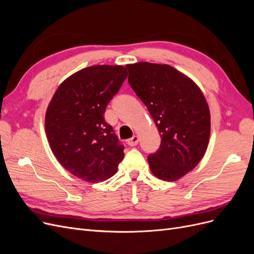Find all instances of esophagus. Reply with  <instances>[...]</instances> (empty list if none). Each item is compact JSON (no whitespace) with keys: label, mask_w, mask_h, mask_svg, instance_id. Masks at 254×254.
Instances as JSON below:
<instances>
[{"label":"esophagus","mask_w":254,"mask_h":254,"mask_svg":"<svg viewBox=\"0 0 254 254\" xmlns=\"http://www.w3.org/2000/svg\"><path fill=\"white\" fill-rule=\"evenodd\" d=\"M137 143H139V136H137L136 134L127 140V144L130 145V146H135Z\"/></svg>","instance_id":"1"}]
</instances>
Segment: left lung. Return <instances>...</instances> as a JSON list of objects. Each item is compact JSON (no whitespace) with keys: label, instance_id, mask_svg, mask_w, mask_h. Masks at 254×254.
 <instances>
[{"label":"left lung","instance_id":"8db88e82","mask_svg":"<svg viewBox=\"0 0 254 254\" xmlns=\"http://www.w3.org/2000/svg\"><path fill=\"white\" fill-rule=\"evenodd\" d=\"M128 81L153 119L161 135L160 148L148 156L151 173L176 181L193 171L210 140L211 115L206 99L194 80L168 64H127Z\"/></svg>","mask_w":254,"mask_h":254}]
</instances>
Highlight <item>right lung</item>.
<instances>
[{
  "label": "right lung",
  "mask_w": 254,
  "mask_h": 254,
  "mask_svg": "<svg viewBox=\"0 0 254 254\" xmlns=\"http://www.w3.org/2000/svg\"><path fill=\"white\" fill-rule=\"evenodd\" d=\"M127 78L123 65H92L59 84L45 113V133L58 162L83 181L97 183L118 172L124 159L104 113Z\"/></svg>",
  "instance_id": "1"
}]
</instances>
